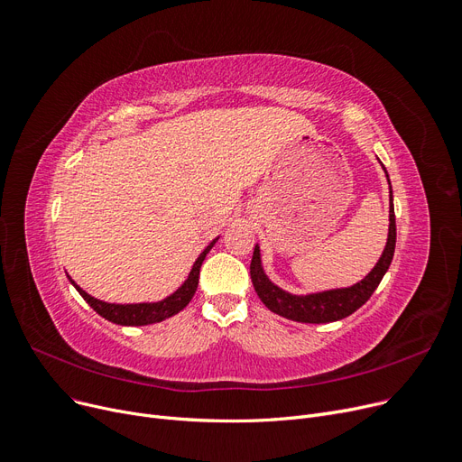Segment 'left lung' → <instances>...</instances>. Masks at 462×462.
<instances>
[{
	"label": "left lung",
	"mask_w": 462,
	"mask_h": 462,
	"mask_svg": "<svg viewBox=\"0 0 462 462\" xmlns=\"http://www.w3.org/2000/svg\"><path fill=\"white\" fill-rule=\"evenodd\" d=\"M383 166V164H381ZM385 170V166H383ZM387 173V170H385ZM389 181V173H387ZM391 190V204H389V236L387 245L383 249V254L379 256L377 264L372 268V272L363 279L347 289H332L323 292L313 294H291L283 289L273 285L270 277L266 275L263 268V260H260V247L254 245L253 260H251V279L253 287L263 300L264 306L291 320H298V323H332V320H339L351 313H355L360 306L368 302V298L374 294L381 279L387 273L391 260L394 254L396 245V218H394V206H393V189L389 181Z\"/></svg>",
	"instance_id": "obj_1"
}]
</instances>
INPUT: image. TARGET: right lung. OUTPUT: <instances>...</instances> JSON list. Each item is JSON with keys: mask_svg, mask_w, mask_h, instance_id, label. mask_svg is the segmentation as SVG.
Wrapping results in <instances>:
<instances>
[{"mask_svg": "<svg viewBox=\"0 0 462 462\" xmlns=\"http://www.w3.org/2000/svg\"><path fill=\"white\" fill-rule=\"evenodd\" d=\"M217 239L218 237H215L213 242L202 251V254L196 258V263H194L185 283L179 287L173 294H170L168 298L160 300V302H143V304H109V302H102V300H97V298L90 296L88 292H85L69 275H68V279L71 281V285L77 289V292L87 300V304L97 315H102L104 319L111 320V323H115V325L143 327V325L160 323V320H164V319L179 313L183 308H187V304L190 302L196 289H198L199 268H202L204 258L211 251V247L217 244Z\"/></svg>", "mask_w": 462, "mask_h": 462, "instance_id": "add662e5", "label": "right lung"}]
</instances>
